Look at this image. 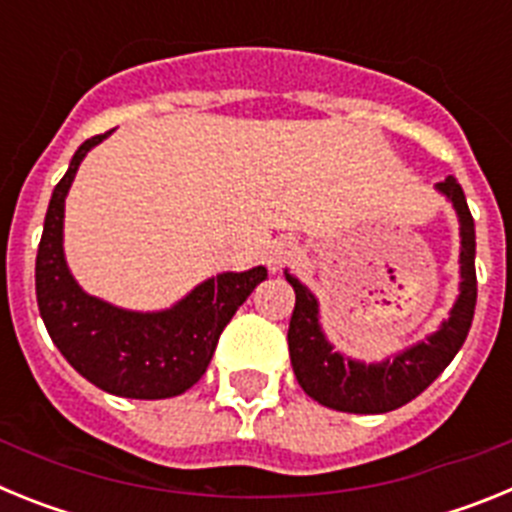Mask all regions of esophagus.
<instances>
[{"label":"esophagus","mask_w":512,"mask_h":512,"mask_svg":"<svg viewBox=\"0 0 512 512\" xmlns=\"http://www.w3.org/2000/svg\"><path fill=\"white\" fill-rule=\"evenodd\" d=\"M297 256H300V246H297L295 238H279V241L271 243L269 264L274 266V269H282L284 264L295 261Z\"/></svg>","instance_id":"obj_1"}]
</instances>
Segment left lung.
<instances>
[{"label":"left lung","instance_id":"left-lung-1","mask_svg":"<svg viewBox=\"0 0 512 512\" xmlns=\"http://www.w3.org/2000/svg\"><path fill=\"white\" fill-rule=\"evenodd\" d=\"M441 194L449 197L459 217L461 253H459V297L451 307L449 318L438 325L436 333L405 348L400 354L379 364L348 359L338 354L333 343L320 328L318 300L310 289L284 271L287 282L295 289V312L289 320V359L302 390L325 408L341 413L377 415L408 405L410 400L438 377L451 364L459 348L467 341L472 328L474 305H477V271H474V220L469 212L464 189L454 176H446L436 184Z\"/></svg>","mask_w":512,"mask_h":512}]
</instances>
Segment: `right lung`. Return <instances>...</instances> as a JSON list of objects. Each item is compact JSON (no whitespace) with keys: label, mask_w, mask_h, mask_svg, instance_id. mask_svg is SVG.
Masks as SVG:
<instances>
[{"label":"right lung","mask_w":512,"mask_h":512,"mask_svg":"<svg viewBox=\"0 0 512 512\" xmlns=\"http://www.w3.org/2000/svg\"><path fill=\"white\" fill-rule=\"evenodd\" d=\"M112 133V130H110ZM104 135L84 140L56 184L35 259V295L48 336L84 379L117 397L166 400L200 382L217 338L266 279L264 266L205 279L169 310L135 312L87 295L63 253V207L79 164Z\"/></svg>","instance_id":"1"}]
</instances>
